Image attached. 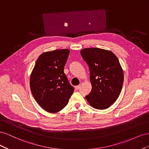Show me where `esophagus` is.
Returning <instances> with one entry per match:
<instances>
[{
    "mask_svg": "<svg viewBox=\"0 0 149 149\" xmlns=\"http://www.w3.org/2000/svg\"><path fill=\"white\" fill-rule=\"evenodd\" d=\"M80 85H79V86H75V88L76 90H78V89L80 88Z\"/></svg>",
    "mask_w": 149,
    "mask_h": 149,
    "instance_id": "obj_1",
    "label": "esophagus"
}]
</instances>
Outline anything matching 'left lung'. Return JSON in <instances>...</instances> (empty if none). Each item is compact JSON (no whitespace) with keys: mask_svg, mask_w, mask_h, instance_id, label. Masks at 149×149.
Listing matches in <instances>:
<instances>
[{"mask_svg":"<svg viewBox=\"0 0 149 149\" xmlns=\"http://www.w3.org/2000/svg\"><path fill=\"white\" fill-rule=\"evenodd\" d=\"M90 70L92 91L86 98L93 108L103 110L116 101L124 83V72L112 52L99 48L80 51Z\"/></svg>","mask_w":149,"mask_h":149,"instance_id":"left-lung-1","label":"left lung"}]
</instances>
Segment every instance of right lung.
<instances>
[{
	"label": "right lung",
	"mask_w": 149,
	"mask_h": 149,
	"mask_svg": "<svg viewBox=\"0 0 149 149\" xmlns=\"http://www.w3.org/2000/svg\"><path fill=\"white\" fill-rule=\"evenodd\" d=\"M69 49L42 54L37 58L30 77V87L35 100L45 111L56 113L69 102L74 88L68 81L63 68Z\"/></svg>",
	"instance_id": "1"
}]
</instances>
